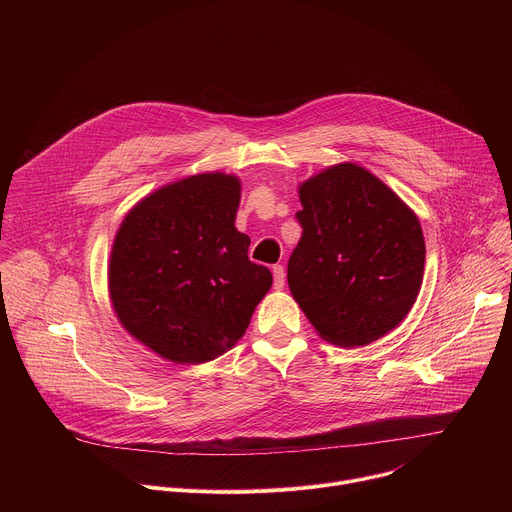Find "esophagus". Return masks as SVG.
<instances>
[{"instance_id":"obj_1","label":"esophagus","mask_w":512,"mask_h":512,"mask_svg":"<svg viewBox=\"0 0 512 512\" xmlns=\"http://www.w3.org/2000/svg\"><path fill=\"white\" fill-rule=\"evenodd\" d=\"M273 287L275 289H283V285H285V271H283V267L281 265H273Z\"/></svg>"}]
</instances>
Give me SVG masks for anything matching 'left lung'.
<instances>
[{
	"label": "left lung",
	"instance_id": "1",
	"mask_svg": "<svg viewBox=\"0 0 512 512\" xmlns=\"http://www.w3.org/2000/svg\"><path fill=\"white\" fill-rule=\"evenodd\" d=\"M302 239L287 263L291 296L320 336L364 346L409 314L423 281L417 216L379 178L338 164L300 186Z\"/></svg>",
	"mask_w": 512,
	"mask_h": 512
}]
</instances>
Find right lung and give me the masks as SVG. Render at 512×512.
<instances>
[{
  "mask_svg": "<svg viewBox=\"0 0 512 512\" xmlns=\"http://www.w3.org/2000/svg\"><path fill=\"white\" fill-rule=\"evenodd\" d=\"M241 184L198 174L143 198L113 243L109 291L117 318L145 346L198 364L231 348L273 277L235 229Z\"/></svg>",
  "mask_w": 512,
  "mask_h": 512,
  "instance_id": "1",
  "label": "right lung"
}]
</instances>
